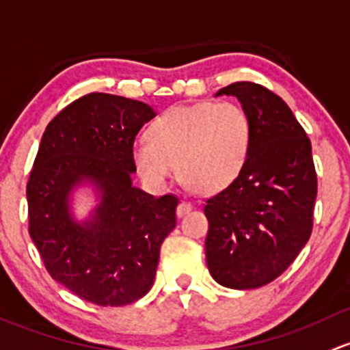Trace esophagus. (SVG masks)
<instances>
[{"mask_svg":"<svg viewBox=\"0 0 350 350\" xmlns=\"http://www.w3.org/2000/svg\"><path fill=\"white\" fill-rule=\"evenodd\" d=\"M190 211H192V204H190V202L182 200L178 205H176V215H178V217H183V215L189 214Z\"/></svg>","mask_w":350,"mask_h":350,"instance_id":"obj_1","label":"esophagus"}]
</instances>
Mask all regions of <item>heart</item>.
Masks as SVG:
<instances>
[{
	"instance_id": "heart-1",
	"label": "heart",
	"mask_w": 350,
	"mask_h": 350,
	"mask_svg": "<svg viewBox=\"0 0 350 350\" xmlns=\"http://www.w3.org/2000/svg\"><path fill=\"white\" fill-rule=\"evenodd\" d=\"M253 124L236 103L202 100L175 106L151 122L148 138L133 143V161L153 187L176 175L190 190L214 193L229 187L250 157Z\"/></svg>"
}]
</instances>
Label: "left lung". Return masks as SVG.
<instances>
[{
	"label": "left lung",
	"mask_w": 350,
	"mask_h": 350,
	"mask_svg": "<svg viewBox=\"0 0 350 350\" xmlns=\"http://www.w3.org/2000/svg\"><path fill=\"white\" fill-rule=\"evenodd\" d=\"M253 124L250 157L237 178L205 200V259L212 278L234 290L268 284L295 261L313 226L317 174L312 143L280 96L234 82Z\"/></svg>",
	"instance_id": "8db88e82"
}]
</instances>
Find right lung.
<instances>
[{"label":"right lung","instance_id":"right-lung-1","mask_svg":"<svg viewBox=\"0 0 350 350\" xmlns=\"http://www.w3.org/2000/svg\"><path fill=\"white\" fill-rule=\"evenodd\" d=\"M153 107L92 92L64 107L42 136L27 183L28 232L55 282L100 307H121L150 291L160 247L176 226L175 196L133 185V143ZM89 183L100 204L71 217L70 196Z\"/></svg>","mask_w":350,"mask_h":350}]
</instances>
